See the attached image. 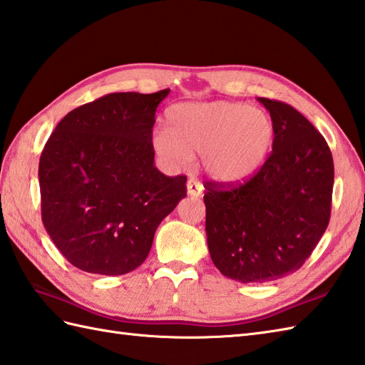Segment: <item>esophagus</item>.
Returning <instances> with one entry per match:
<instances>
[{"instance_id":"obj_1","label":"esophagus","mask_w":365,"mask_h":365,"mask_svg":"<svg viewBox=\"0 0 365 365\" xmlns=\"http://www.w3.org/2000/svg\"><path fill=\"white\" fill-rule=\"evenodd\" d=\"M187 195L193 197V198L201 197V195H203V185H201L195 180H189L187 181Z\"/></svg>"}]
</instances>
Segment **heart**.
I'll return each instance as SVG.
<instances>
[{"instance_id":"heart-1","label":"heart","mask_w":365,"mask_h":365,"mask_svg":"<svg viewBox=\"0 0 365 365\" xmlns=\"http://www.w3.org/2000/svg\"><path fill=\"white\" fill-rule=\"evenodd\" d=\"M167 126L153 134V148L168 165L181 168L203 155V168L220 184H242L256 176L270 156L274 125L267 112L245 103L175 104Z\"/></svg>"}]
</instances>
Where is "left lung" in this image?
<instances>
[{"mask_svg": "<svg viewBox=\"0 0 365 365\" xmlns=\"http://www.w3.org/2000/svg\"><path fill=\"white\" fill-rule=\"evenodd\" d=\"M274 125L272 155L237 187L207 184L206 236L212 262L239 282L297 272L329 223L334 164L327 140L286 103L257 98Z\"/></svg>", "mask_w": 365, "mask_h": 365, "instance_id": "8db88e82", "label": "left lung"}]
</instances>
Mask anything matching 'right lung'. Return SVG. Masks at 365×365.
Segmentation results:
<instances>
[{"label":"right lung","mask_w":365,"mask_h":365,"mask_svg":"<svg viewBox=\"0 0 365 365\" xmlns=\"http://www.w3.org/2000/svg\"><path fill=\"white\" fill-rule=\"evenodd\" d=\"M156 93H109L73 109L38 162L42 222L79 270L125 274L147 259L159 223L187 195L155 167Z\"/></svg>","instance_id":"right-lung-1"}]
</instances>
